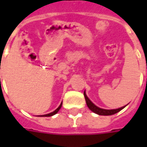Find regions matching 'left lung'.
<instances>
[{
    "label": "left lung",
    "mask_w": 147,
    "mask_h": 147,
    "mask_svg": "<svg viewBox=\"0 0 147 147\" xmlns=\"http://www.w3.org/2000/svg\"><path fill=\"white\" fill-rule=\"evenodd\" d=\"M84 94V97H85V100H86V103L87 105V107L92 111L93 113H94L96 114H98V115H101V116H110V115H113V114L117 113L118 112H120V110H122L124 107H126V105H124L123 107H120L119 109H102L98 107L97 105H95L94 103H93L89 99V98L86 96V91H84L83 93Z\"/></svg>",
    "instance_id": "1"
}]
</instances>
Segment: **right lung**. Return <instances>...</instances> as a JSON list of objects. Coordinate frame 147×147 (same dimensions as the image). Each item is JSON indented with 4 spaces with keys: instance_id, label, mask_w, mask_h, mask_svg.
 <instances>
[{
    "instance_id": "right-lung-1",
    "label": "right lung",
    "mask_w": 147,
    "mask_h": 147,
    "mask_svg": "<svg viewBox=\"0 0 147 147\" xmlns=\"http://www.w3.org/2000/svg\"><path fill=\"white\" fill-rule=\"evenodd\" d=\"M61 106H62V102L61 103V105H59V107H58L56 110L53 111V112H52V113H50L45 114V115H40V116H38V117H52V116H53V115H55L56 113H57L58 111L60 110V109L61 108Z\"/></svg>"
}]
</instances>
